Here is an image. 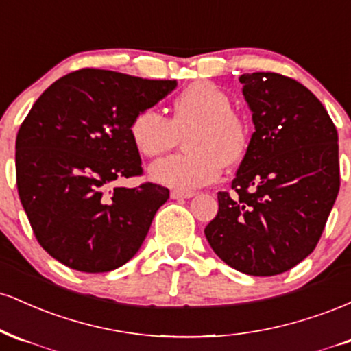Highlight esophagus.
Masks as SVG:
<instances>
[{"instance_id": "esophagus-1", "label": "esophagus", "mask_w": 351, "mask_h": 351, "mask_svg": "<svg viewBox=\"0 0 351 351\" xmlns=\"http://www.w3.org/2000/svg\"><path fill=\"white\" fill-rule=\"evenodd\" d=\"M195 196L193 191H180V189H173L171 191V198L173 199H189Z\"/></svg>"}]
</instances>
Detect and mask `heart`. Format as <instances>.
<instances>
[{
	"label": "heart",
	"mask_w": 351,
	"mask_h": 351,
	"mask_svg": "<svg viewBox=\"0 0 351 351\" xmlns=\"http://www.w3.org/2000/svg\"><path fill=\"white\" fill-rule=\"evenodd\" d=\"M231 97L215 84L199 80L176 95L170 120L147 108L130 125L132 143L147 158L170 152L184 135V153L152 165L155 183L176 189H195L213 183L223 167H234L251 147V127L232 110Z\"/></svg>",
	"instance_id": "b5f03b06"
}]
</instances>
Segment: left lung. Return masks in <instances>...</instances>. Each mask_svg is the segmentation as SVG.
<instances>
[{
  "label": "left lung",
  "mask_w": 351,
  "mask_h": 351,
  "mask_svg": "<svg viewBox=\"0 0 351 351\" xmlns=\"http://www.w3.org/2000/svg\"><path fill=\"white\" fill-rule=\"evenodd\" d=\"M239 82L256 132L204 234L236 271L277 276L302 263L324 232L340 189L338 134L297 80L254 72Z\"/></svg>",
  "instance_id": "obj_1"
}]
</instances>
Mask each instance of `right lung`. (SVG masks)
Listing matches in <instances>:
<instances>
[{"label":"right lung","instance_id":"obj_1","mask_svg":"<svg viewBox=\"0 0 351 351\" xmlns=\"http://www.w3.org/2000/svg\"><path fill=\"white\" fill-rule=\"evenodd\" d=\"M176 80L80 69L34 102L16 136V184L36 239L80 272H108L135 256L168 188L115 186L142 175L128 135L138 112L175 90Z\"/></svg>","mask_w":351,"mask_h":351}]
</instances>
